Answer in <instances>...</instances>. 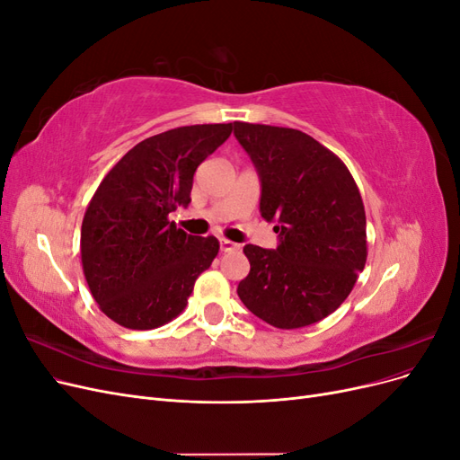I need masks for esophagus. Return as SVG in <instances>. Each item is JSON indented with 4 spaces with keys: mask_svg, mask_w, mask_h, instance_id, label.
<instances>
[{
    "mask_svg": "<svg viewBox=\"0 0 460 460\" xmlns=\"http://www.w3.org/2000/svg\"><path fill=\"white\" fill-rule=\"evenodd\" d=\"M235 249H240V245H238V243H234V242H230V240H225V238L220 240V252H225V253H232V252H235Z\"/></svg>",
    "mask_w": 460,
    "mask_h": 460,
    "instance_id": "esophagus-1",
    "label": "esophagus"
}]
</instances>
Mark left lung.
<instances>
[{"mask_svg": "<svg viewBox=\"0 0 460 460\" xmlns=\"http://www.w3.org/2000/svg\"><path fill=\"white\" fill-rule=\"evenodd\" d=\"M261 178V217L276 222V249L247 243L245 307L270 326H311L351 294L367 262V215L343 161L296 128L234 122Z\"/></svg>", "mask_w": 460, "mask_h": 460, "instance_id": "obj_1", "label": "left lung"}]
</instances>
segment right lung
Here are the masks:
<instances>
[{"label": "right lung", "mask_w": 460, "mask_h": 460, "mask_svg": "<svg viewBox=\"0 0 460 460\" xmlns=\"http://www.w3.org/2000/svg\"><path fill=\"white\" fill-rule=\"evenodd\" d=\"M234 124H193L134 146L102 180L80 232L93 299L117 324L153 330L188 305L218 253L215 235H191L169 215L188 207L193 174L228 140Z\"/></svg>", "instance_id": "add662e5"}]
</instances>
